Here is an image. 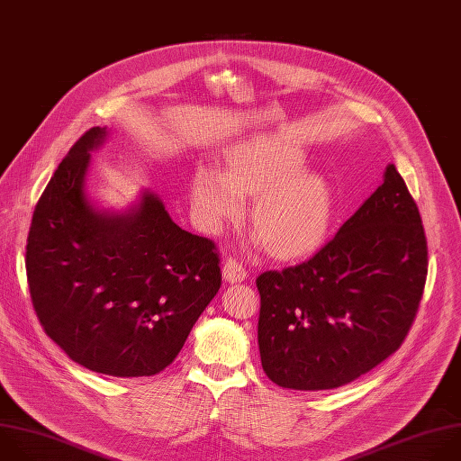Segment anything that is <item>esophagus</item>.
Wrapping results in <instances>:
<instances>
[{"mask_svg": "<svg viewBox=\"0 0 461 461\" xmlns=\"http://www.w3.org/2000/svg\"><path fill=\"white\" fill-rule=\"evenodd\" d=\"M246 275H248V271H246V267L242 266V262H239V260L233 258V257L226 258V262H224V266H222V276H224V280H228V282H240V280L246 278Z\"/></svg>", "mask_w": 461, "mask_h": 461, "instance_id": "34e87169", "label": "esophagus"}]
</instances>
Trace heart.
<instances>
[{
  "instance_id": "1",
  "label": "heart",
  "mask_w": 461,
  "mask_h": 461,
  "mask_svg": "<svg viewBox=\"0 0 461 461\" xmlns=\"http://www.w3.org/2000/svg\"><path fill=\"white\" fill-rule=\"evenodd\" d=\"M303 153L284 137H257L235 149L228 174L201 167L190 186L199 224L217 233L244 215L246 197L257 195L251 222L276 257H300L315 249L330 228L333 192L330 183L298 170Z\"/></svg>"
}]
</instances>
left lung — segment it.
Listing matches in <instances>:
<instances>
[{
	"instance_id": "obj_1",
	"label": "left lung",
	"mask_w": 461,
	"mask_h": 461,
	"mask_svg": "<svg viewBox=\"0 0 461 461\" xmlns=\"http://www.w3.org/2000/svg\"><path fill=\"white\" fill-rule=\"evenodd\" d=\"M418 206L394 165L312 258L257 276L258 349L271 382L326 391L400 349L427 278Z\"/></svg>"
}]
</instances>
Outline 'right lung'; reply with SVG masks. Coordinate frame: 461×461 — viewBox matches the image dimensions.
<instances>
[{
  "mask_svg": "<svg viewBox=\"0 0 461 461\" xmlns=\"http://www.w3.org/2000/svg\"><path fill=\"white\" fill-rule=\"evenodd\" d=\"M85 131L41 194L27 239V280L45 333L79 366L117 378L153 376L183 349L222 280L213 240L179 228L158 195L124 215L85 194Z\"/></svg>",
  "mask_w": 461,
  "mask_h": 461,
  "instance_id": "1",
  "label": "right lung"
}]
</instances>
